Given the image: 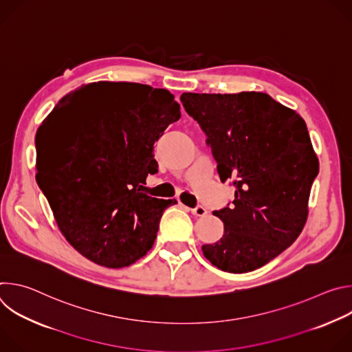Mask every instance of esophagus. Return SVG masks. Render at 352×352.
Segmentation results:
<instances>
[{"label":"esophagus","instance_id":"1","mask_svg":"<svg viewBox=\"0 0 352 352\" xmlns=\"http://www.w3.org/2000/svg\"><path fill=\"white\" fill-rule=\"evenodd\" d=\"M190 213H192V214H195V216H199V217H200V216H205V214L208 213V210H206L204 206H200V205H199V206H196V208L190 209Z\"/></svg>","mask_w":352,"mask_h":352}]
</instances>
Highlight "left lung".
I'll return each instance as SVG.
<instances>
[{
    "label": "left lung",
    "instance_id": "1",
    "mask_svg": "<svg viewBox=\"0 0 352 352\" xmlns=\"http://www.w3.org/2000/svg\"><path fill=\"white\" fill-rule=\"evenodd\" d=\"M181 103L206 135L231 204L214 210L224 234L204 255L230 273L256 270L291 246L308 217L319 173L302 117L266 93H182Z\"/></svg>",
    "mask_w": 352,
    "mask_h": 352
}]
</instances>
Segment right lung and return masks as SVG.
Returning <instances> with one entry per match:
<instances>
[{"mask_svg":"<svg viewBox=\"0 0 352 352\" xmlns=\"http://www.w3.org/2000/svg\"><path fill=\"white\" fill-rule=\"evenodd\" d=\"M179 118L168 90L97 82L65 96L40 125L36 179L61 232L89 261L120 269L153 246L163 212L177 202L147 195L144 184L157 173L155 142Z\"/></svg>","mask_w":352,"mask_h":352,"instance_id":"add662e5","label":"right lung"}]
</instances>
